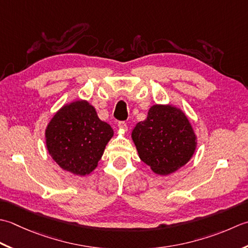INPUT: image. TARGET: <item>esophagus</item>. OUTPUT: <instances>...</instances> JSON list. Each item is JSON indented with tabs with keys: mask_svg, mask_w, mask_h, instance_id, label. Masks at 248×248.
<instances>
[{
	"mask_svg": "<svg viewBox=\"0 0 248 248\" xmlns=\"http://www.w3.org/2000/svg\"><path fill=\"white\" fill-rule=\"evenodd\" d=\"M118 126H119V128L122 129L123 131L127 130V124H126V122H124V121H121V122H119Z\"/></svg>",
	"mask_w": 248,
	"mask_h": 248,
	"instance_id": "34e87169",
	"label": "esophagus"
}]
</instances>
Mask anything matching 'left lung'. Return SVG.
<instances>
[{
	"mask_svg": "<svg viewBox=\"0 0 248 248\" xmlns=\"http://www.w3.org/2000/svg\"><path fill=\"white\" fill-rule=\"evenodd\" d=\"M141 160L166 175L184 166L196 150V136L186 115L172 106L155 105L131 134Z\"/></svg>",
	"mask_w": 248,
	"mask_h": 248,
	"instance_id": "8db88e82",
	"label": "left lung"
}]
</instances>
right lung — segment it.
Instances as JSON below:
<instances>
[{"mask_svg": "<svg viewBox=\"0 0 248 248\" xmlns=\"http://www.w3.org/2000/svg\"><path fill=\"white\" fill-rule=\"evenodd\" d=\"M112 136L111 126L99 120L93 106L77 100L64 106L50 121L46 143L49 154L61 168L85 175L97 167Z\"/></svg>", "mask_w": 248, "mask_h": 248, "instance_id": "right-lung-1", "label": "right lung"}]
</instances>
